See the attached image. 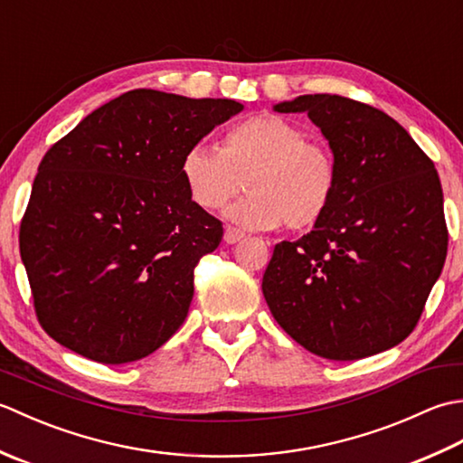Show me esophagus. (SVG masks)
I'll use <instances>...</instances> for the list:
<instances>
[{"label":"esophagus","instance_id":"obj_1","mask_svg":"<svg viewBox=\"0 0 463 463\" xmlns=\"http://www.w3.org/2000/svg\"><path fill=\"white\" fill-rule=\"evenodd\" d=\"M242 239H244V232L232 229V226H226V231H224V242L226 244H237Z\"/></svg>","mask_w":463,"mask_h":463}]
</instances>
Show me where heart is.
Returning <instances> with one entry per match:
<instances>
[{"instance_id":"1","label":"heart","mask_w":463,"mask_h":463,"mask_svg":"<svg viewBox=\"0 0 463 463\" xmlns=\"http://www.w3.org/2000/svg\"><path fill=\"white\" fill-rule=\"evenodd\" d=\"M300 125L262 113L231 125L221 149L196 143L184 153L181 175L191 199L216 211L249 191L229 209L249 229L307 231L328 214L338 193V165L326 145L307 139Z\"/></svg>"}]
</instances>
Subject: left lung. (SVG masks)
Masks as SVG:
<instances>
[{
	"mask_svg": "<svg viewBox=\"0 0 463 463\" xmlns=\"http://www.w3.org/2000/svg\"><path fill=\"white\" fill-rule=\"evenodd\" d=\"M307 113L338 165L328 214L282 241L262 294L282 330L328 360L394 348L414 330L448 252L434 163L398 121L348 97L300 95L272 107Z\"/></svg>",
	"mask_w": 463,
	"mask_h": 463,
	"instance_id": "8db88e82",
	"label": "left lung"
}]
</instances>
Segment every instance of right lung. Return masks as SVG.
I'll return each mask as SVG.
<instances>
[{"label":"right lung","mask_w":463,"mask_h":463,"mask_svg":"<svg viewBox=\"0 0 463 463\" xmlns=\"http://www.w3.org/2000/svg\"><path fill=\"white\" fill-rule=\"evenodd\" d=\"M244 105L133 90L105 103L39 163L19 229L37 318L101 364L149 356L179 330L193 272L222 239L181 161Z\"/></svg>","instance_id":"add662e5"}]
</instances>
